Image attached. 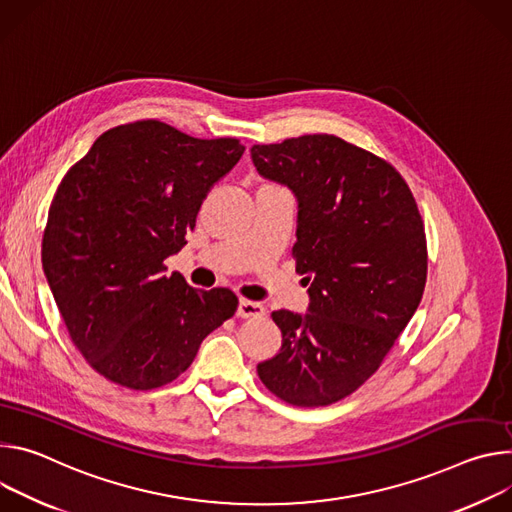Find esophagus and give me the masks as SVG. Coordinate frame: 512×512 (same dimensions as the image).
Here are the masks:
<instances>
[{
	"mask_svg": "<svg viewBox=\"0 0 512 512\" xmlns=\"http://www.w3.org/2000/svg\"><path fill=\"white\" fill-rule=\"evenodd\" d=\"M238 317L242 319H252V317H262L264 315V307L256 301H248V299H240L238 303Z\"/></svg>",
	"mask_w": 512,
	"mask_h": 512,
	"instance_id": "obj_1",
	"label": "esophagus"
}]
</instances>
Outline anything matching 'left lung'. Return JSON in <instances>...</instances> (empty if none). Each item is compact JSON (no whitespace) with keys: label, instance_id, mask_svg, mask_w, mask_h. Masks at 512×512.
<instances>
[{"label":"left lung","instance_id":"8db88e82","mask_svg":"<svg viewBox=\"0 0 512 512\" xmlns=\"http://www.w3.org/2000/svg\"><path fill=\"white\" fill-rule=\"evenodd\" d=\"M258 175L297 199L307 313L272 311L280 352L258 364L278 399L325 407L360 388L415 315L427 278L421 213L403 177L346 140L313 134L250 148Z\"/></svg>","mask_w":512,"mask_h":512}]
</instances>
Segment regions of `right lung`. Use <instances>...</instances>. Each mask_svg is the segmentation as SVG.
<instances>
[{"mask_svg": "<svg viewBox=\"0 0 512 512\" xmlns=\"http://www.w3.org/2000/svg\"><path fill=\"white\" fill-rule=\"evenodd\" d=\"M236 138L199 140L156 120L103 132L61 181L42 240L48 287L83 358L134 390L173 382L238 297L199 291L162 264L238 164Z\"/></svg>", "mask_w": 512, "mask_h": 512, "instance_id": "right-lung-1", "label": "right lung"}]
</instances>
